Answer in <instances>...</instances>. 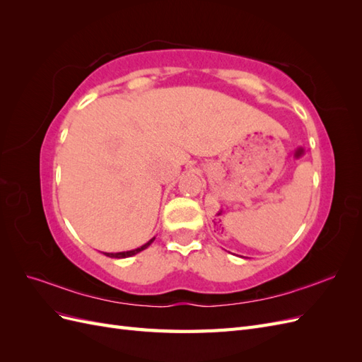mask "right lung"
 <instances>
[{"label":"right lung","instance_id":"right-lung-1","mask_svg":"<svg viewBox=\"0 0 362 362\" xmlns=\"http://www.w3.org/2000/svg\"><path fill=\"white\" fill-rule=\"evenodd\" d=\"M152 242H154V238H151L149 242L146 243V245H144V246H140V247H137V249H134V250H127V252H117V254H104V255H107V257H110V258H127V257H131V255H136V254H139L140 250H144V249H146Z\"/></svg>","mask_w":362,"mask_h":362}]
</instances>
